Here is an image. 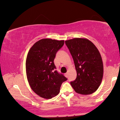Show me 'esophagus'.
Returning <instances> with one entry per match:
<instances>
[{"mask_svg": "<svg viewBox=\"0 0 120 120\" xmlns=\"http://www.w3.org/2000/svg\"><path fill=\"white\" fill-rule=\"evenodd\" d=\"M65 76L66 77H68V73L65 74Z\"/></svg>", "mask_w": 120, "mask_h": 120, "instance_id": "34e87169", "label": "esophagus"}]
</instances>
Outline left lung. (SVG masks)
Returning a JSON list of instances; mask_svg holds the SVG:
<instances>
[{"label": "left lung", "mask_w": 120, "mask_h": 120, "mask_svg": "<svg viewBox=\"0 0 120 120\" xmlns=\"http://www.w3.org/2000/svg\"><path fill=\"white\" fill-rule=\"evenodd\" d=\"M65 44L72 55L77 72L71 85L78 94L89 95L95 92L102 81L103 63L98 48L90 40L74 38Z\"/></svg>", "instance_id": "obj_1"}]
</instances>
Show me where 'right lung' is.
I'll use <instances>...</instances> for the list:
<instances>
[{
    "label": "right lung",
    "mask_w": 120,
    "mask_h": 120,
    "mask_svg": "<svg viewBox=\"0 0 120 120\" xmlns=\"http://www.w3.org/2000/svg\"><path fill=\"white\" fill-rule=\"evenodd\" d=\"M64 40L43 39L35 43L27 56L26 70L28 81L37 95L46 99L57 95L61 86L68 79L59 73L53 62Z\"/></svg>",
    "instance_id": "right-lung-1"
}]
</instances>
